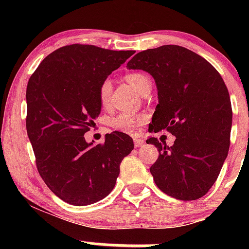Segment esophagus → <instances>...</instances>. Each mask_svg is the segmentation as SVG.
Masks as SVG:
<instances>
[{
    "instance_id": "esophagus-1",
    "label": "esophagus",
    "mask_w": 249,
    "mask_h": 249,
    "mask_svg": "<svg viewBox=\"0 0 249 249\" xmlns=\"http://www.w3.org/2000/svg\"><path fill=\"white\" fill-rule=\"evenodd\" d=\"M133 142H134V146H136V147H142V145L145 144V142L141 138H134Z\"/></svg>"
}]
</instances>
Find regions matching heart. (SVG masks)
<instances>
[{
	"mask_svg": "<svg viewBox=\"0 0 249 249\" xmlns=\"http://www.w3.org/2000/svg\"><path fill=\"white\" fill-rule=\"evenodd\" d=\"M126 81L132 85V88L139 93L144 92L146 89H151V79L147 75L142 72H130L127 73ZM98 98L99 103L104 108L110 107L111 98V82L110 79H104L101 83L98 89ZM147 116L145 113H136V112H121L119 115L113 117L111 119V125L113 128L125 132L128 134H134L139 131V127L146 122Z\"/></svg>",
	"mask_w": 249,
	"mask_h": 249,
	"instance_id": "1",
	"label": "heart"
}]
</instances>
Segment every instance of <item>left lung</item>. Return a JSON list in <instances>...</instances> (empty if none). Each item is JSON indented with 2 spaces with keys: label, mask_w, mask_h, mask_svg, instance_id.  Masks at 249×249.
Returning <instances> with one entry per match:
<instances>
[{
  "label": "left lung",
  "mask_w": 249,
  "mask_h": 249,
  "mask_svg": "<svg viewBox=\"0 0 249 249\" xmlns=\"http://www.w3.org/2000/svg\"><path fill=\"white\" fill-rule=\"evenodd\" d=\"M126 67L156 81L159 104L148 131L176 136L171 147L154 137L146 141L159 151L150 167L154 182L172 198H201L218 179L230 148L232 105L224 79L198 53L173 44L141 51Z\"/></svg>",
  "instance_id": "1"
}]
</instances>
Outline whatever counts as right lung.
I'll return each instance as SVG.
<instances>
[{
	"mask_svg": "<svg viewBox=\"0 0 249 249\" xmlns=\"http://www.w3.org/2000/svg\"><path fill=\"white\" fill-rule=\"evenodd\" d=\"M133 50L90 44L59 48L43 59L27 87V132L45 185L73 206L95 204L110 194L119 165L133 150L126 133L115 131L104 144L85 142L101 113L98 89Z\"/></svg>",
	"mask_w": 249,
	"mask_h": 249,
	"instance_id": "1",
	"label": "right lung"
}]
</instances>
